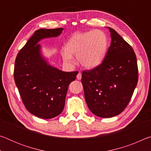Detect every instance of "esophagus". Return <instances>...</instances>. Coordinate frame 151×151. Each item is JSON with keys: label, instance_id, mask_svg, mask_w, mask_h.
I'll list each match as a JSON object with an SVG mask.
<instances>
[{"label": "esophagus", "instance_id": "obj_1", "mask_svg": "<svg viewBox=\"0 0 151 151\" xmlns=\"http://www.w3.org/2000/svg\"><path fill=\"white\" fill-rule=\"evenodd\" d=\"M76 78H77L78 80H81V78H82V74L81 73H78L77 76H76Z\"/></svg>", "mask_w": 151, "mask_h": 151}]
</instances>
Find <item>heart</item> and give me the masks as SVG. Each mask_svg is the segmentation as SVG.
<instances>
[{"label": "heart", "instance_id": "b5f03b06", "mask_svg": "<svg viewBox=\"0 0 151 151\" xmlns=\"http://www.w3.org/2000/svg\"><path fill=\"white\" fill-rule=\"evenodd\" d=\"M109 40L107 35L99 30L76 32L66 44V49L61 51L63 59L73 63L76 55L80 65L86 68H94L100 65L105 57Z\"/></svg>", "mask_w": 151, "mask_h": 151}]
</instances>
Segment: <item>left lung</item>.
<instances>
[{
  "instance_id": "left-lung-1",
  "label": "left lung",
  "mask_w": 151,
  "mask_h": 151,
  "mask_svg": "<svg viewBox=\"0 0 151 151\" xmlns=\"http://www.w3.org/2000/svg\"><path fill=\"white\" fill-rule=\"evenodd\" d=\"M111 43L100 65L82 73L85 98L88 109L96 116L110 118L124 111L131 101L138 82L136 55L114 29Z\"/></svg>"
}]
</instances>
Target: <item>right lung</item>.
<instances>
[{"label":"right lung","instance_id":"right-lung-1","mask_svg":"<svg viewBox=\"0 0 151 151\" xmlns=\"http://www.w3.org/2000/svg\"><path fill=\"white\" fill-rule=\"evenodd\" d=\"M63 30V28L36 30L15 60L14 78L22 103L39 118L52 119L63 112L68 86L78 74L64 72L49 65L38 44L43 39L58 37Z\"/></svg>","mask_w":151,"mask_h":151}]
</instances>
